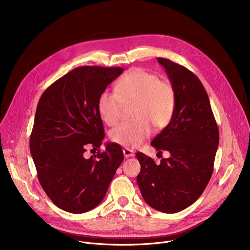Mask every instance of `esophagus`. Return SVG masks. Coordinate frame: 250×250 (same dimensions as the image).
I'll return each mask as SVG.
<instances>
[{"mask_svg":"<svg viewBox=\"0 0 250 250\" xmlns=\"http://www.w3.org/2000/svg\"><path fill=\"white\" fill-rule=\"evenodd\" d=\"M123 152H124V155H125V158L131 157V156L134 155L133 150H131V149H129V148H124V149H123Z\"/></svg>","mask_w":250,"mask_h":250,"instance_id":"1","label":"esophagus"}]
</instances>
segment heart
<instances>
[{
    "label": "heart",
    "instance_id": "1",
    "mask_svg": "<svg viewBox=\"0 0 250 250\" xmlns=\"http://www.w3.org/2000/svg\"><path fill=\"white\" fill-rule=\"evenodd\" d=\"M115 91H103L98 98V112L106 125H117L124 104L135 103V120L123 123L111 131L116 144L136 147L150 136L153 125L161 129L170 123L176 105L175 90L157 75L140 68L130 70L117 82Z\"/></svg>",
    "mask_w": 250,
    "mask_h": 250
}]
</instances>
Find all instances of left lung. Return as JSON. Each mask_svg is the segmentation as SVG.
<instances>
[{"instance_id": "obj_1", "label": "left lung", "mask_w": 250, "mask_h": 250, "mask_svg": "<svg viewBox=\"0 0 250 250\" xmlns=\"http://www.w3.org/2000/svg\"><path fill=\"white\" fill-rule=\"evenodd\" d=\"M176 94L170 123L154 137L151 146L170 156L156 164L142 152L136 177L145 201L153 208L174 213L195 203L206 189L213 170L219 146V128L208 94L199 78L186 67L157 58Z\"/></svg>"}]
</instances>
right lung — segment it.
I'll return each instance as SVG.
<instances>
[{"label":"right lung","instance_id":"right-lung-1","mask_svg":"<svg viewBox=\"0 0 250 250\" xmlns=\"http://www.w3.org/2000/svg\"><path fill=\"white\" fill-rule=\"evenodd\" d=\"M124 69L81 66L51 84L42 95L29 140L39 181L55 206L86 212L104 199L124 160L122 147L105 145L98 98ZM88 146L98 149L86 159Z\"/></svg>","mask_w":250,"mask_h":250}]
</instances>
